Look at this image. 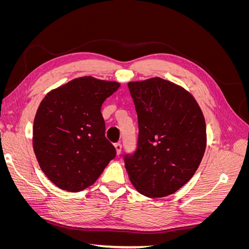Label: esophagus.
Masks as SVG:
<instances>
[{
    "instance_id": "34e87169",
    "label": "esophagus",
    "mask_w": 249,
    "mask_h": 249,
    "mask_svg": "<svg viewBox=\"0 0 249 249\" xmlns=\"http://www.w3.org/2000/svg\"><path fill=\"white\" fill-rule=\"evenodd\" d=\"M114 146H115V149H116V153H117V155H119V154H120V152H122V143H120V142H117V143H115Z\"/></svg>"
}]
</instances>
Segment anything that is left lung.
Here are the masks:
<instances>
[{
    "label": "left lung",
    "mask_w": 249,
    "mask_h": 249,
    "mask_svg": "<svg viewBox=\"0 0 249 249\" xmlns=\"http://www.w3.org/2000/svg\"><path fill=\"white\" fill-rule=\"evenodd\" d=\"M138 116L137 149L124 155L136 190L164 197L190 180L207 145L205 117L191 93L161 78L127 83Z\"/></svg>",
    "instance_id": "left-lung-1"
}]
</instances>
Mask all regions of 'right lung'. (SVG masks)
I'll return each mask as SVG.
<instances>
[{
	"mask_svg": "<svg viewBox=\"0 0 249 249\" xmlns=\"http://www.w3.org/2000/svg\"><path fill=\"white\" fill-rule=\"evenodd\" d=\"M119 86L81 77L51 90L41 101L34 118L33 149L44 175L60 189L84 190L114 159L101 108Z\"/></svg>",
	"mask_w": 249,
	"mask_h": 249,
	"instance_id": "1",
	"label": "right lung"
}]
</instances>
